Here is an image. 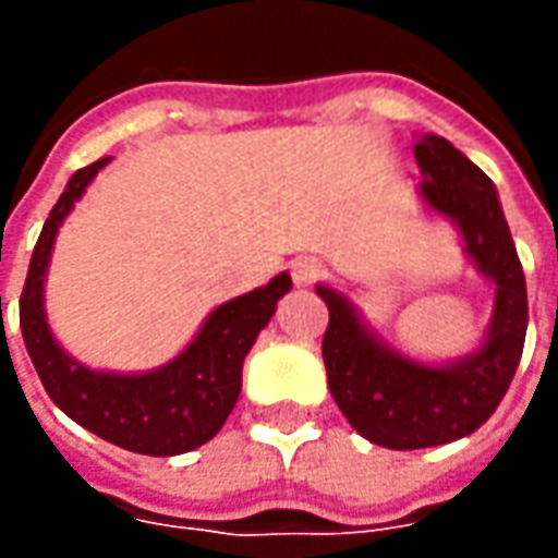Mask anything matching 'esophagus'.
Wrapping results in <instances>:
<instances>
[{"mask_svg":"<svg viewBox=\"0 0 558 558\" xmlns=\"http://www.w3.org/2000/svg\"><path fill=\"white\" fill-rule=\"evenodd\" d=\"M326 275V266L316 259V256H299L295 263H292V280H295V287H311L316 280Z\"/></svg>","mask_w":558,"mask_h":558,"instance_id":"1","label":"esophagus"}]
</instances>
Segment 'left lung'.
Segmentation results:
<instances>
[{
  "label": "left lung",
  "instance_id": "1",
  "mask_svg": "<svg viewBox=\"0 0 558 558\" xmlns=\"http://www.w3.org/2000/svg\"><path fill=\"white\" fill-rule=\"evenodd\" d=\"M415 160L424 172V199L454 220L469 256L496 283V311L472 359L427 367L379 347L343 295L316 287L328 307L323 362L331 398L364 439L395 451L454 442L478 430L514 379L529 323L526 278L490 179L436 134L415 143Z\"/></svg>",
  "mask_w": 558,
  "mask_h": 558
}]
</instances>
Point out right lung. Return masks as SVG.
<instances>
[{
	"instance_id": "1",
	"label": "right lung",
	"mask_w": 558,
	"mask_h": 558,
	"mask_svg": "<svg viewBox=\"0 0 558 558\" xmlns=\"http://www.w3.org/2000/svg\"><path fill=\"white\" fill-rule=\"evenodd\" d=\"M107 158L71 175L59 203L44 223L32 251L29 275L20 295V328L26 350L47 395L68 418L137 454L170 457L208 442L223 427L242 391L244 355L256 335L268 326L278 302L290 292V275H278L268 287L220 304L187 350L155 374H95L68 359L44 319V271L53 251L59 223L74 208L86 184Z\"/></svg>"
}]
</instances>
